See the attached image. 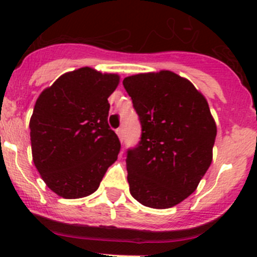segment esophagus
<instances>
[{
	"label": "esophagus",
	"mask_w": 257,
	"mask_h": 257,
	"mask_svg": "<svg viewBox=\"0 0 257 257\" xmlns=\"http://www.w3.org/2000/svg\"><path fill=\"white\" fill-rule=\"evenodd\" d=\"M116 134H117V137H119V140L121 141V142H123V138H124V131H123V128H121V126H120V128H117V129H116Z\"/></svg>",
	"instance_id": "obj_1"
}]
</instances>
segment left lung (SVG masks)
<instances>
[{
	"mask_svg": "<svg viewBox=\"0 0 257 257\" xmlns=\"http://www.w3.org/2000/svg\"><path fill=\"white\" fill-rule=\"evenodd\" d=\"M123 85L142 134L126 152L131 195L152 209H169L192 195L212 161L216 124L206 98L169 70L126 77Z\"/></svg>",
	"mask_w": 257,
	"mask_h": 257,
	"instance_id": "8db88e82",
	"label": "left lung"
}]
</instances>
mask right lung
I'll return each instance as SVG.
<instances>
[{
	"instance_id": "right-lung-1",
	"label": "right lung",
	"mask_w": 257,
	"mask_h": 257,
	"mask_svg": "<svg viewBox=\"0 0 257 257\" xmlns=\"http://www.w3.org/2000/svg\"><path fill=\"white\" fill-rule=\"evenodd\" d=\"M117 74L80 68L39 94L31 117L32 155L51 191L64 198L93 193L116 161L120 141L107 123Z\"/></svg>"
}]
</instances>
